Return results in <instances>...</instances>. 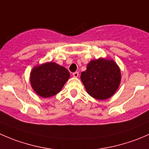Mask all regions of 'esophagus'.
<instances>
[{
	"label": "esophagus",
	"instance_id": "1",
	"mask_svg": "<svg viewBox=\"0 0 149 149\" xmlns=\"http://www.w3.org/2000/svg\"><path fill=\"white\" fill-rule=\"evenodd\" d=\"M79 72H75V73H73V76L75 78H77L78 76H79Z\"/></svg>",
	"mask_w": 149,
	"mask_h": 149
}]
</instances>
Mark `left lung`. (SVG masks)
Wrapping results in <instances>:
<instances>
[{
  "instance_id": "left-lung-1",
  "label": "left lung",
  "mask_w": 149,
  "mask_h": 149,
  "mask_svg": "<svg viewBox=\"0 0 149 149\" xmlns=\"http://www.w3.org/2000/svg\"><path fill=\"white\" fill-rule=\"evenodd\" d=\"M87 93L93 98L104 100L110 98L119 88L121 72L112 59L100 58L92 60L81 76Z\"/></svg>"
}]
</instances>
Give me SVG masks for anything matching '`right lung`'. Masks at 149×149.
Wrapping results in <instances>:
<instances>
[{
  "label": "right lung",
  "mask_w": 149,
  "mask_h": 149,
  "mask_svg": "<svg viewBox=\"0 0 149 149\" xmlns=\"http://www.w3.org/2000/svg\"><path fill=\"white\" fill-rule=\"evenodd\" d=\"M68 70L54 62H47L33 67L30 84L36 94L42 98L53 97L61 91L68 79Z\"/></svg>",
  "instance_id": "obj_1"
}]
</instances>
